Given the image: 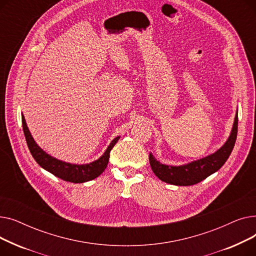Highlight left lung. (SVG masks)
Instances as JSON below:
<instances>
[{
  "mask_svg": "<svg viewBox=\"0 0 256 256\" xmlns=\"http://www.w3.org/2000/svg\"><path fill=\"white\" fill-rule=\"evenodd\" d=\"M238 135V115L230 138L221 148L214 154L182 166H167L160 162L150 154V167L156 176L167 184L176 186H192L206 180L210 174L218 171L230 158Z\"/></svg>",
  "mask_w": 256,
  "mask_h": 256,
  "instance_id": "left-lung-1",
  "label": "left lung"
}]
</instances>
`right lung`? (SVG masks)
<instances>
[{"instance_id":"right-lung-1","label":"right lung","mask_w":256,"mask_h":256,"mask_svg":"<svg viewBox=\"0 0 256 256\" xmlns=\"http://www.w3.org/2000/svg\"><path fill=\"white\" fill-rule=\"evenodd\" d=\"M22 130H24L26 144H28L30 152L36 162L44 169L54 174L55 176L65 182H70L74 184L89 182L100 176L106 168L108 163H109L111 150L113 148L116 142L119 140V137L115 138L111 142L109 147H108L104 154L98 160H96V162H92L86 165H74V164L62 162V160H59L55 158L48 156L46 152H44L36 144L33 137L31 136V132L26 124V120L24 116H22Z\"/></svg>"}]
</instances>
